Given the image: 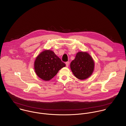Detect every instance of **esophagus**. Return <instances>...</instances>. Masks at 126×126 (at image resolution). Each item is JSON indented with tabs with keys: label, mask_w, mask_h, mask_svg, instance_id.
I'll use <instances>...</instances> for the list:
<instances>
[{
	"label": "esophagus",
	"mask_w": 126,
	"mask_h": 126,
	"mask_svg": "<svg viewBox=\"0 0 126 126\" xmlns=\"http://www.w3.org/2000/svg\"><path fill=\"white\" fill-rule=\"evenodd\" d=\"M65 64H66V67H68V65H69V62H66V63H65Z\"/></svg>",
	"instance_id": "esophagus-1"
}]
</instances>
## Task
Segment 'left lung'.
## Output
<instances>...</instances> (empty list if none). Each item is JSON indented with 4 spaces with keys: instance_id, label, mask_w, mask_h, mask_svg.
Returning a JSON list of instances; mask_svg holds the SVG:
<instances>
[{
    "instance_id": "left-lung-1",
    "label": "left lung",
    "mask_w": 126,
    "mask_h": 126,
    "mask_svg": "<svg viewBox=\"0 0 126 126\" xmlns=\"http://www.w3.org/2000/svg\"><path fill=\"white\" fill-rule=\"evenodd\" d=\"M94 63L87 52H79L70 63V68L74 76L80 80L89 78L93 73Z\"/></svg>"
}]
</instances>
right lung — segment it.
Instances as JSON below:
<instances>
[{"label": "right lung", "mask_w": 126, "mask_h": 126, "mask_svg": "<svg viewBox=\"0 0 126 126\" xmlns=\"http://www.w3.org/2000/svg\"><path fill=\"white\" fill-rule=\"evenodd\" d=\"M34 69L37 75L44 81L53 78L65 64L50 50L42 52L34 62Z\"/></svg>", "instance_id": "add662e5"}]
</instances>
